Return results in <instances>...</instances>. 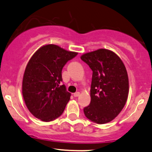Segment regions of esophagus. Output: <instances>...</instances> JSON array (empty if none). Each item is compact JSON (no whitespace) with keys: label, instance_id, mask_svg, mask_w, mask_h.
Masks as SVG:
<instances>
[{"label":"esophagus","instance_id":"34e87169","mask_svg":"<svg viewBox=\"0 0 152 152\" xmlns=\"http://www.w3.org/2000/svg\"><path fill=\"white\" fill-rule=\"evenodd\" d=\"M79 96H80V93L79 92H76V93H74V97H78Z\"/></svg>","mask_w":152,"mask_h":152}]
</instances>
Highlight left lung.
Instances as JSON below:
<instances>
[{
  "label": "left lung",
  "mask_w": 152,
  "mask_h": 152,
  "mask_svg": "<svg viewBox=\"0 0 152 152\" xmlns=\"http://www.w3.org/2000/svg\"><path fill=\"white\" fill-rule=\"evenodd\" d=\"M81 58L93 71L91 103L83 108L84 114L95 123L112 121L121 112L128 96L125 65L116 54L105 49L86 53Z\"/></svg>",
  "instance_id": "8db88e82"
}]
</instances>
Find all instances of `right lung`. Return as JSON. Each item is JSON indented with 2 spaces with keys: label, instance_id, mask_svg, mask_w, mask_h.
Masks as SVG:
<instances>
[{
  "label": "right lung",
  "instance_id": "add662e5",
  "mask_svg": "<svg viewBox=\"0 0 152 152\" xmlns=\"http://www.w3.org/2000/svg\"><path fill=\"white\" fill-rule=\"evenodd\" d=\"M78 53L57 45L42 47L27 64L23 80V96L29 111L44 122H50L63 113L71 94L61 85V71Z\"/></svg>",
  "mask_w": 152,
  "mask_h": 152
}]
</instances>
